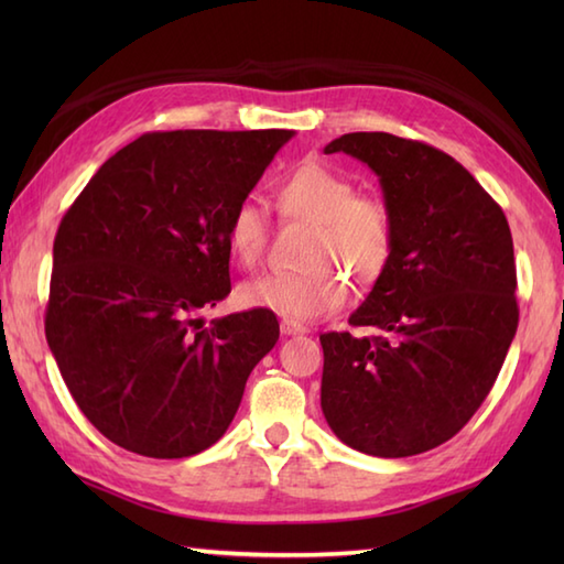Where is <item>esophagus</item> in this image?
<instances>
[{
    "label": "esophagus",
    "instance_id": "obj_1",
    "mask_svg": "<svg viewBox=\"0 0 564 564\" xmlns=\"http://www.w3.org/2000/svg\"><path fill=\"white\" fill-rule=\"evenodd\" d=\"M281 332L285 334V337H295V334H305L307 327L295 319H281Z\"/></svg>",
    "mask_w": 564,
    "mask_h": 564
}]
</instances>
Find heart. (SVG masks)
I'll list each match as a JSON object with an SVG mask.
<instances>
[{
	"label": "heart",
	"mask_w": 564,
	"mask_h": 564,
	"mask_svg": "<svg viewBox=\"0 0 564 564\" xmlns=\"http://www.w3.org/2000/svg\"><path fill=\"white\" fill-rule=\"evenodd\" d=\"M285 218L315 223L305 273H263L239 289L249 307L271 310L283 319L310 322L325 317L349 301V281L373 285L386 275L394 251V218L378 196L356 194L354 184L319 162H305L275 186ZM269 220L257 203L245 200L227 220L232 254L254 267L267 247Z\"/></svg>",
	"instance_id": "1"
}]
</instances>
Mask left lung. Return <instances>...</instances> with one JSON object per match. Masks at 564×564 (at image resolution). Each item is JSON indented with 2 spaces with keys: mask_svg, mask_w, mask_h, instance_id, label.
Masks as SVG:
<instances>
[{
  "mask_svg": "<svg viewBox=\"0 0 564 564\" xmlns=\"http://www.w3.org/2000/svg\"><path fill=\"white\" fill-rule=\"evenodd\" d=\"M394 218L392 261L349 325L319 334L322 414L339 441L406 458L453 438L480 410L519 327L505 213L451 154L390 133H346Z\"/></svg>",
  "mask_w": 564,
  "mask_h": 564,
  "instance_id": "obj_1",
  "label": "left lung"
}]
</instances>
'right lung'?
<instances>
[{
	"label": "right lung",
	"mask_w": 564,
	"mask_h": 564,
	"mask_svg": "<svg viewBox=\"0 0 564 564\" xmlns=\"http://www.w3.org/2000/svg\"><path fill=\"white\" fill-rule=\"evenodd\" d=\"M293 130H170L118 150L57 227L45 339L116 446L188 458L232 424L279 341L271 310L196 317L230 293L227 220Z\"/></svg>",
	"instance_id": "right-lung-1"
}]
</instances>
